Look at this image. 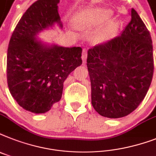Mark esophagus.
<instances>
[{
    "mask_svg": "<svg viewBox=\"0 0 156 156\" xmlns=\"http://www.w3.org/2000/svg\"><path fill=\"white\" fill-rule=\"evenodd\" d=\"M87 58V50L86 49H83V51H82V61H83V63L86 62Z\"/></svg>",
    "mask_w": 156,
    "mask_h": 156,
    "instance_id": "esophagus-1",
    "label": "esophagus"
}]
</instances>
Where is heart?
Masks as SVG:
<instances>
[{
  "mask_svg": "<svg viewBox=\"0 0 156 156\" xmlns=\"http://www.w3.org/2000/svg\"><path fill=\"white\" fill-rule=\"evenodd\" d=\"M112 12L103 8H94L79 12L74 19V25L78 29L85 30L98 26L105 23L111 18ZM105 34L99 32L95 37L97 41H102L104 38Z\"/></svg>",
  "mask_w": 156,
  "mask_h": 156,
  "instance_id": "heart-1",
  "label": "heart"
}]
</instances>
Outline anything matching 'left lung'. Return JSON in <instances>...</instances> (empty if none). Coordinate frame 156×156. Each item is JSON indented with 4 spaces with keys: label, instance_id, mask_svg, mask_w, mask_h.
I'll use <instances>...</instances> for the list:
<instances>
[{
    "label": "left lung",
    "instance_id": "1",
    "mask_svg": "<svg viewBox=\"0 0 156 156\" xmlns=\"http://www.w3.org/2000/svg\"><path fill=\"white\" fill-rule=\"evenodd\" d=\"M120 34L88 50L91 103L103 117L119 119L139 107L154 73L151 34L134 9Z\"/></svg>",
    "mask_w": 156,
    "mask_h": 156
}]
</instances>
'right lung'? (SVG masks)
Listing matches in <instances>:
<instances>
[{
	"label": "right lung",
	"instance_id": "obj_1",
	"mask_svg": "<svg viewBox=\"0 0 156 156\" xmlns=\"http://www.w3.org/2000/svg\"><path fill=\"white\" fill-rule=\"evenodd\" d=\"M59 0H38L26 10L12 33L7 51L10 94L23 109L45 113L60 101L63 83L82 65L81 47L46 45L37 34L56 23L62 27Z\"/></svg>",
	"mask_w": 156,
	"mask_h": 156
}]
</instances>
